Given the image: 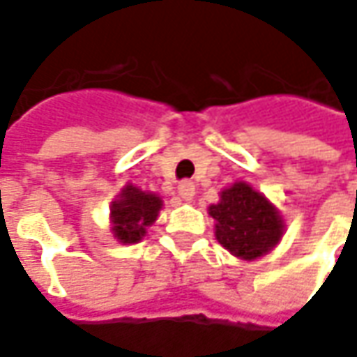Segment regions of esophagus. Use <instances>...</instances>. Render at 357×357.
Returning <instances> with one entry per match:
<instances>
[{
    "instance_id": "obj_1",
    "label": "esophagus",
    "mask_w": 357,
    "mask_h": 357,
    "mask_svg": "<svg viewBox=\"0 0 357 357\" xmlns=\"http://www.w3.org/2000/svg\"><path fill=\"white\" fill-rule=\"evenodd\" d=\"M178 195L183 200H190L195 197V183L192 181H183L178 185Z\"/></svg>"
}]
</instances>
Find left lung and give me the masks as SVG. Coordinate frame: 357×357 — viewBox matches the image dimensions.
<instances>
[{
  "label": "left lung",
  "mask_w": 357,
  "mask_h": 357,
  "mask_svg": "<svg viewBox=\"0 0 357 357\" xmlns=\"http://www.w3.org/2000/svg\"><path fill=\"white\" fill-rule=\"evenodd\" d=\"M208 211L216 220V240L238 258H258L282 238L278 211L246 183L222 190L220 202Z\"/></svg>",
  "instance_id": "8db88e82"
}]
</instances>
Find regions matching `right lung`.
<instances>
[{
  "label": "right lung",
  "mask_w": 357,
  "mask_h": 357,
  "mask_svg": "<svg viewBox=\"0 0 357 357\" xmlns=\"http://www.w3.org/2000/svg\"><path fill=\"white\" fill-rule=\"evenodd\" d=\"M162 200L153 192H143L141 188L129 185L119 200L111 206L113 232L123 244L139 242L144 236V228L157 220Z\"/></svg>",
  "instance_id": "add662e5"
}]
</instances>
